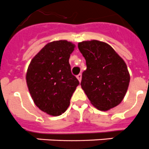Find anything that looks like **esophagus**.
Instances as JSON below:
<instances>
[{"mask_svg": "<svg viewBox=\"0 0 149 149\" xmlns=\"http://www.w3.org/2000/svg\"><path fill=\"white\" fill-rule=\"evenodd\" d=\"M76 78L78 79V80L79 81V82H81V80H82V74H79L76 76Z\"/></svg>", "mask_w": 149, "mask_h": 149, "instance_id": "1", "label": "esophagus"}]
</instances>
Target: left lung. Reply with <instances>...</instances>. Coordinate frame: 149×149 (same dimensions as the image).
Instances as JSON below:
<instances>
[{
  "label": "left lung",
  "mask_w": 149,
  "mask_h": 149,
  "mask_svg": "<svg viewBox=\"0 0 149 149\" xmlns=\"http://www.w3.org/2000/svg\"><path fill=\"white\" fill-rule=\"evenodd\" d=\"M86 61L81 86L91 103L100 111H108L121 103L130 83L125 61L107 42L92 40L78 43Z\"/></svg>",
  "instance_id": "obj_1"
}]
</instances>
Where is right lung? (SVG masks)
<instances>
[{
    "mask_svg": "<svg viewBox=\"0 0 149 149\" xmlns=\"http://www.w3.org/2000/svg\"><path fill=\"white\" fill-rule=\"evenodd\" d=\"M75 47L67 40L49 42L28 66L26 82L30 94L35 105L49 116H61L67 110L79 84L69 64Z\"/></svg>",
    "mask_w": 149,
    "mask_h": 149,
    "instance_id": "obj_1",
    "label": "right lung"
}]
</instances>
